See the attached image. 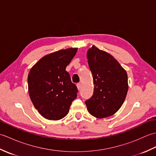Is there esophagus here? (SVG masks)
I'll use <instances>...</instances> for the list:
<instances>
[{
    "mask_svg": "<svg viewBox=\"0 0 156 156\" xmlns=\"http://www.w3.org/2000/svg\"><path fill=\"white\" fill-rule=\"evenodd\" d=\"M76 86H77V88H78V90H80V88H81V84L80 83H78L77 84H76Z\"/></svg>",
    "mask_w": 156,
    "mask_h": 156,
    "instance_id": "1",
    "label": "esophagus"
}]
</instances>
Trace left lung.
Returning a JSON list of instances; mask_svg holds the SVG:
<instances>
[{"instance_id": "left-lung-1", "label": "left lung", "mask_w": 156, "mask_h": 156, "mask_svg": "<svg viewBox=\"0 0 156 156\" xmlns=\"http://www.w3.org/2000/svg\"><path fill=\"white\" fill-rule=\"evenodd\" d=\"M87 58L94 88L85 104L94 117H110L119 111L127 96V72L111 54L94 45L88 50Z\"/></svg>"}]
</instances>
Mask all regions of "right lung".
<instances>
[{
	"mask_svg": "<svg viewBox=\"0 0 156 156\" xmlns=\"http://www.w3.org/2000/svg\"><path fill=\"white\" fill-rule=\"evenodd\" d=\"M77 48L61 49L45 55L31 68L28 75L29 94L39 114L57 121L68 113L78 88L66 68Z\"/></svg>",
	"mask_w": 156,
	"mask_h": 156,
	"instance_id": "1",
	"label": "right lung"
}]
</instances>
